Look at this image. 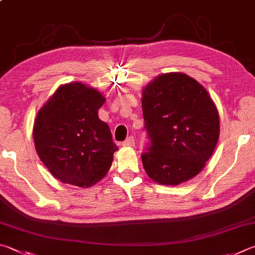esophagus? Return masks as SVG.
<instances>
[{
  "label": "esophagus",
  "mask_w": 255,
  "mask_h": 255,
  "mask_svg": "<svg viewBox=\"0 0 255 255\" xmlns=\"http://www.w3.org/2000/svg\"><path fill=\"white\" fill-rule=\"evenodd\" d=\"M135 144V141H134V136H128L127 140H125L124 142H123V145L124 146H133Z\"/></svg>",
  "instance_id": "1"
}]
</instances>
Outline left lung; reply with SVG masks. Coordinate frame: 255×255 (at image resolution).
<instances>
[{
    "instance_id": "1",
    "label": "left lung",
    "mask_w": 255,
    "mask_h": 255,
    "mask_svg": "<svg viewBox=\"0 0 255 255\" xmlns=\"http://www.w3.org/2000/svg\"><path fill=\"white\" fill-rule=\"evenodd\" d=\"M142 96L146 175L168 186L197 176L220 136V116L206 89L188 75L169 73L146 85Z\"/></svg>"
}]
</instances>
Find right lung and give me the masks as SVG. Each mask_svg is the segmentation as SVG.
Listing matches in <instances>:
<instances>
[{
    "mask_svg": "<svg viewBox=\"0 0 255 255\" xmlns=\"http://www.w3.org/2000/svg\"><path fill=\"white\" fill-rule=\"evenodd\" d=\"M105 98L75 82L61 85L38 112L33 140L39 158L65 184L91 187L110 170L118 150L98 110Z\"/></svg>",
    "mask_w": 255,
    "mask_h": 255,
    "instance_id": "1",
    "label": "right lung"
}]
</instances>
